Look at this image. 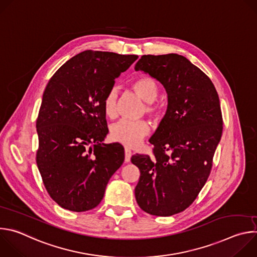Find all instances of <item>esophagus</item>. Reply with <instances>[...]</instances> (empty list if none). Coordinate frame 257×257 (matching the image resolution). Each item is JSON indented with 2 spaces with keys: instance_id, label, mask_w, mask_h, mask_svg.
Returning <instances> with one entry per match:
<instances>
[{
  "instance_id": "esophagus-1",
  "label": "esophagus",
  "mask_w": 257,
  "mask_h": 257,
  "mask_svg": "<svg viewBox=\"0 0 257 257\" xmlns=\"http://www.w3.org/2000/svg\"><path fill=\"white\" fill-rule=\"evenodd\" d=\"M131 156H132V152L129 149L125 148V163H129L130 162Z\"/></svg>"
}]
</instances>
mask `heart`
<instances>
[{"instance_id":"1","label":"heart","mask_w":257,"mask_h":257,"mask_svg":"<svg viewBox=\"0 0 257 257\" xmlns=\"http://www.w3.org/2000/svg\"><path fill=\"white\" fill-rule=\"evenodd\" d=\"M131 87L133 91L146 103L144 111L151 118L159 120L164 114V104L157 100L160 93L158 82L150 76H141L136 78ZM102 108L104 115L114 119L117 115V92L111 89L106 92L102 100ZM151 131L150 124L144 121H128L122 120L115 124L111 129V138L120 142L128 148H135Z\"/></svg>"}]
</instances>
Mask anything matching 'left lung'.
<instances>
[{
    "label": "left lung",
    "mask_w": 257,
    "mask_h": 257,
    "mask_svg": "<svg viewBox=\"0 0 257 257\" xmlns=\"http://www.w3.org/2000/svg\"><path fill=\"white\" fill-rule=\"evenodd\" d=\"M135 70L168 93L167 113L150 139L154 156L131 158L140 171L135 198L145 212L170 216L189 207L207 181L223 132L221 104L211 80L185 57L144 55Z\"/></svg>",
    "instance_id": "left-lung-1"
}]
</instances>
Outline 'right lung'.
I'll return each instance as SVG.
<instances>
[{
	"mask_svg": "<svg viewBox=\"0 0 257 257\" xmlns=\"http://www.w3.org/2000/svg\"><path fill=\"white\" fill-rule=\"evenodd\" d=\"M137 58L84 51L60 67L45 89L36 120V164L48 193L65 209L97 206L124 162L120 143H102L108 132L102 100Z\"/></svg>",
	"mask_w": 257,
	"mask_h": 257,
	"instance_id": "right-lung-1",
	"label": "right lung"
}]
</instances>
